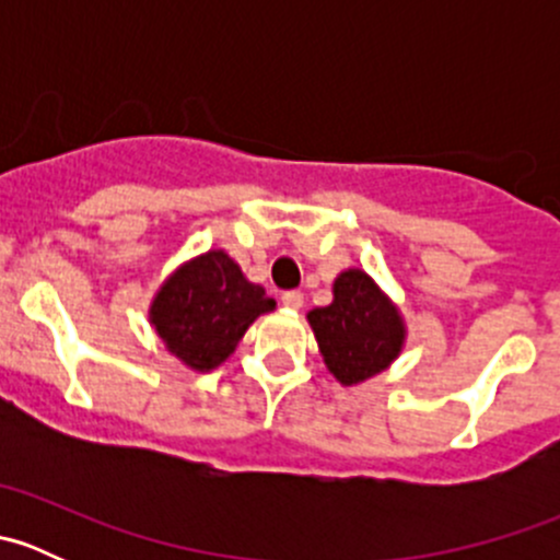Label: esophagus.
Wrapping results in <instances>:
<instances>
[{
    "label": "esophagus",
    "instance_id": "34e87169",
    "mask_svg": "<svg viewBox=\"0 0 560 560\" xmlns=\"http://www.w3.org/2000/svg\"><path fill=\"white\" fill-rule=\"evenodd\" d=\"M281 303H284L287 308H292V312H298V308H303V292H284V295H281Z\"/></svg>",
    "mask_w": 560,
    "mask_h": 560
}]
</instances>
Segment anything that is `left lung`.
<instances>
[{
	"mask_svg": "<svg viewBox=\"0 0 560 560\" xmlns=\"http://www.w3.org/2000/svg\"><path fill=\"white\" fill-rule=\"evenodd\" d=\"M327 371L343 387L363 385L398 360L406 347V322L393 298L360 268L332 281L330 306L306 314Z\"/></svg>",
	"mask_w": 560,
	"mask_h": 560,
	"instance_id": "8db88e82",
	"label": "left lung"
}]
</instances>
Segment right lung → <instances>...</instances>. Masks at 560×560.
<instances>
[{
    "label": "right lung",
    "instance_id": "right-lung-1",
    "mask_svg": "<svg viewBox=\"0 0 560 560\" xmlns=\"http://www.w3.org/2000/svg\"><path fill=\"white\" fill-rule=\"evenodd\" d=\"M273 308L265 287L248 281L224 248H208L162 281L149 322L173 358L208 374L235 352L248 325Z\"/></svg>",
    "mask_w": 560,
    "mask_h": 560
}]
</instances>
